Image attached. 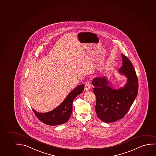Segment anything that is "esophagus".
<instances>
[{"label":"esophagus","instance_id":"1","mask_svg":"<svg viewBox=\"0 0 156 156\" xmlns=\"http://www.w3.org/2000/svg\"><path fill=\"white\" fill-rule=\"evenodd\" d=\"M90 87H91V84L89 82H86L85 83V90L86 91H88L90 90Z\"/></svg>","mask_w":156,"mask_h":156}]
</instances>
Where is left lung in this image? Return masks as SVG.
<instances>
[{
	"mask_svg": "<svg viewBox=\"0 0 156 156\" xmlns=\"http://www.w3.org/2000/svg\"><path fill=\"white\" fill-rule=\"evenodd\" d=\"M122 66L119 72L127 77V83L122 88L113 89L105 77L92 81L96 97L97 115L104 122H113L123 118L132 106L138 93V78L130 60L121 55Z\"/></svg>",
	"mask_w": 156,
	"mask_h": 156,
	"instance_id": "8db88e82",
	"label": "left lung"
}]
</instances>
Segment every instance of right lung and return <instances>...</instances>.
Instances as JSON below:
<instances>
[{
    "label": "right lung",
    "instance_id": "obj_1",
    "mask_svg": "<svg viewBox=\"0 0 156 156\" xmlns=\"http://www.w3.org/2000/svg\"><path fill=\"white\" fill-rule=\"evenodd\" d=\"M84 89V84L77 86L68 94L60 105L50 112L38 113L32 108L33 111L41 121L48 125H59L66 123L72 113L73 101L77 96L82 93Z\"/></svg>",
    "mask_w": 156,
    "mask_h": 156
}]
</instances>
